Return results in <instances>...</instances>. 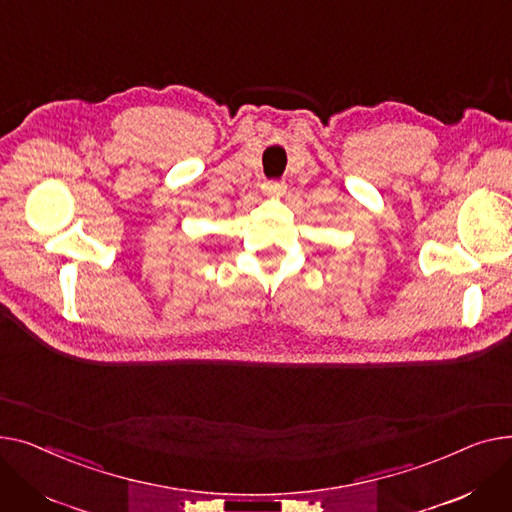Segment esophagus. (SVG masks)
Listing matches in <instances>:
<instances>
[{
    "label": "esophagus",
    "instance_id": "esophagus-1",
    "mask_svg": "<svg viewBox=\"0 0 512 512\" xmlns=\"http://www.w3.org/2000/svg\"><path fill=\"white\" fill-rule=\"evenodd\" d=\"M264 190L268 194H283L285 192V184L283 182H266L264 184Z\"/></svg>",
    "mask_w": 512,
    "mask_h": 512
}]
</instances>
